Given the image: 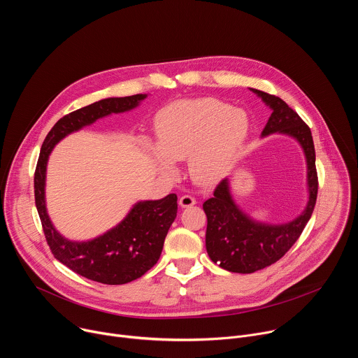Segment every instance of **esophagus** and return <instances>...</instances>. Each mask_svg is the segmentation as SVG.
Wrapping results in <instances>:
<instances>
[{
  "mask_svg": "<svg viewBox=\"0 0 358 358\" xmlns=\"http://www.w3.org/2000/svg\"><path fill=\"white\" fill-rule=\"evenodd\" d=\"M178 203H180V207H181V208H188V207L195 206V203H196V199H195L192 195H189V194H184V195H181V196H180Z\"/></svg>",
  "mask_w": 358,
  "mask_h": 358,
  "instance_id": "obj_1",
  "label": "esophagus"
}]
</instances>
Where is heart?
Instances as JSON below:
<instances>
[{"mask_svg":"<svg viewBox=\"0 0 358 358\" xmlns=\"http://www.w3.org/2000/svg\"><path fill=\"white\" fill-rule=\"evenodd\" d=\"M249 127L246 112L225 101L213 97L181 100L159 115V144L145 141V150L167 174L176 173L177 160L189 157L195 181L215 182L229 171Z\"/></svg>","mask_w":358,"mask_h":358,"instance_id":"heart-1","label":"heart"}]
</instances>
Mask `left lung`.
<instances>
[{
  "mask_svg": "<svg viewBox=\"0 0 358 358\" xmlns=\"http://www.w3.org/2000/svg\"><path fill=\"white\" fill-rule=\"evenodd\" d=\"M249 89L272 110L261 136L285 134L300 144L308 167L306 184L309 198L304 210L294 220L285 224H268L253 220L238 206L231 194L229 178L218 184L213 198L202 203L208 220L206 246L214 264L235 273H253L279 261L309 222L317 198L316 152L310 129L280 97Z\"/></svg>",
  "mask_w": 358,
  "mask_h": 358,
  "instance_id": "left-lung-1",
  "label": "left lung"
}]
</instances>
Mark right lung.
Returning a JSON list of instances; mask_svg holds the SVG:
<instances>
[{"mask_svg": "<svg viewBox=\"0 0 358 358\" xmlns=\"http://www.w3.org/2000/svg\"><path fill=\"white\" fill-rule=\"evenodd\" d=\"M147 94L108 97L75 110L57 122L41 147L34 188L35 203L46 242L54 257L75 273L105 285H124L141 278L160 259L164 239L177 217V195L138 201L113 228L93 239L65 238L50 221L46 210V166L54 147L66 136L113 113L136 109Z\"/></svg>", "mask_w": 358, "mask_h": 358, "instance_id": "right-lung-1", "label": "right lung"}]
</instances>
